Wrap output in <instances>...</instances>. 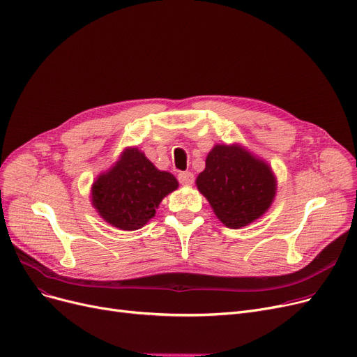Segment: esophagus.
Returning a JSON list of instances; mask_svg holds the SVG:
<instances>
[{
    "mask_svg": "<svg viewBox=\"0 0 357 357\" xmlns=\"http://www.w3.org/2000/svg\"><path fill=\"white\" fill-rule=\"evenodd\" d=\"M178 179L182 185H192L194 182V174L192 172H181L178 175Z\"/></svg>",
    "mask_w": 357,
    "mask_h": 357,
    "instance_id": "esophagus-1",
    "label": "esophagus"
}]
</instances>
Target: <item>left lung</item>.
Returning <instances> with one entry per match:
<instances>
[{
    "label": "left lung",
    "mask_w": 357,
    "mask_h": 357,
    "mask_svg": "<svg viewBox=\"0 0 357 357\" xmlns=\"http://www.w3.org/2000/svg\"><path fill=\"white\" fill-rule=\"evenodd\" d=\"M195 182L217 219L231 229L259 219L277 191L271 167L239 144H215Z\"/></svg>",
    "instance_id": "obj_1"
}]
</instances>
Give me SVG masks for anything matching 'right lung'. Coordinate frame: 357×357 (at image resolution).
Wrapping results in <instances>:
<instances>
[{"label": "right lung", "instance_id": "1", "mask_svg": "<svg viewBox=\"0 0 357 357\" xmlns=\"http://www.w3.org/2000/svg\"><path fill=\"white\" fill-rule=\"evenodd\" d=\"M176 178L159 170L137 147L91 185V204L105 222L119 230L142 229L156 214L160 201L178 188Z\"/></svg>", "mask_w": 357, "mask_h": 357}]
</instances>
